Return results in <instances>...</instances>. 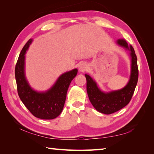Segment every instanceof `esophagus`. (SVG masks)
Here are the masks:
<instances>
[{
  "label": "esophagus",
  "mask_w": 154,
  "mask_h": 154,
  "mask_svg": "<svg viewBox=\"0 0 154 154\" xmlns=\"http://www.w3.org/2000/svg\"><path fill=\"white\" fill-rule=\"evenodd\" d=\"M87 65L86 64H84V63H82V64H80V66H79V70L80 71V72H84V71H86V70H87Z\"/></svg>",
  "instance_id": "esophagus-1"
}]
</instances>
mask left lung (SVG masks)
<instances>
[{
  "label": "left lung",
  "instance_id": "left-lung-1",
  "mask_svg": "<svg viewBox=\"0 0 154 154\" xmlns=\"http://www.w3.org/2000/svg\"><path fill=\"white\" fill-rule=\"evenodd\" d=\"M117 43L130 51L131 57V73L130 80L126 86L121 90L112 91L109 93L101 91L97 84L88 74L86 78V89L89 99L94 108L101 113L109 115L117 112L127 105L134 94L138 79V68L137 57L134 48L123 39H118Z\"/></svg>",
  "mask_w": 154,
  "mask_h": 154
}]
</instances>
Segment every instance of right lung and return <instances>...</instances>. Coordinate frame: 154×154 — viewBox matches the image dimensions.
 <instances>
[{
  "label": "right lung",
  "mask_w": 154,
  "mask_h": 154,
  "mask_svg": "<svg viewBox=\"0 0 154 154\" xmlns=\"http://www.w3.org/2000/svg\"><path fill=\"white\" fill-rule=\"evenodd\" d=\"M32 42L30 39L20 53L15 67L17 90L20 100L33 116L42 119H53L62 112L70 84L76 76L74 69L61 75L53 86L45 92H38L30 87L25 76V54Z\"/></svg>",
  "instance_id": "add662e5"
}]
</instances>
